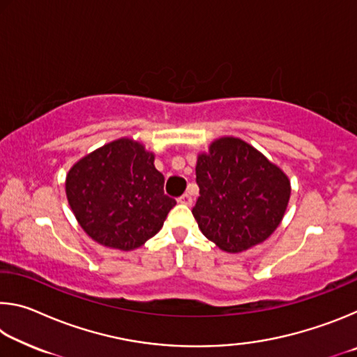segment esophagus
Listing matches in <instances>:
<instances>
[{"mask_svg": "<svg viewBox=\"0 0 357 357\" xmlns=\"http://www.w3.org/2000/svg\"><path fill=\"white\" fill-rule=\"evenodd\" d=\"M178 202H179L181 204H185V206H192V203H193L192 197L189 195V193H184V195H181V197L178 198Z\"/></svg>", "mask_w": 357, "mask_h": 357, "instance_id": "esophagus-1", "label": "esophagus"}]
</instances>
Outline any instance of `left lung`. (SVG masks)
I'll use <instances>...</instances> for the list:
<instances>
[{"label":"left lung","instance_id":"left-lung-1","mask_svg":"<svg viewBox=\"0 0 357 357\" xmlns=\"http://www.w3.org/2000/svg\"><path fill=\"white\" fill-rule=\"evenodd\" d=\"M198 228L228 253L264 243L285 215L291 184L280 167L244 140L220 137L197 155Z\"/></svg>","mask_w":357,"mask_h":357}]
</instances>
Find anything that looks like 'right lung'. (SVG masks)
Here are the masks:
<instances>
[{
    "mask_svg": "<svg viewBox=\"0 0 357 357\" xmlns=\"http://www.w3.org/2000/svg\"><path fill=\"white\" fill-rule=\"evenodd\" d=\"M155 155L134 138H118L77 160L66 197L78 225L96 243L123 252L155 236L176 204L164 193Z\"/></svg>",
    "mask_w": 357,
    "mask_h": 357,
    "instance_id": "right-lung-1",
    "label": "right lung"
}]
</instances>
